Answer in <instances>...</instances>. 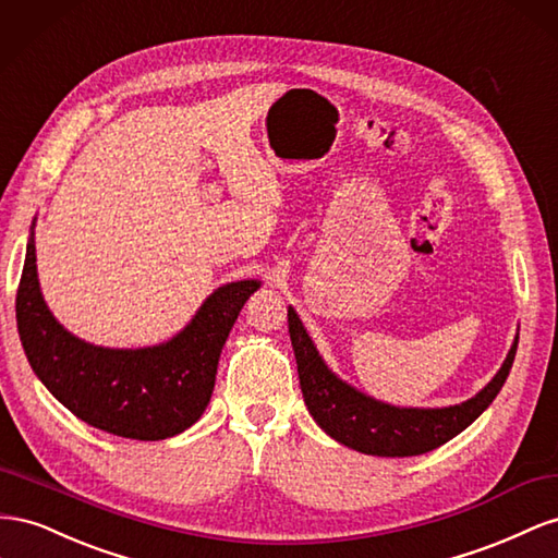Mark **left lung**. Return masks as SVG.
Masks as SVG:
<instances>
[{
	"label": "left lung",
	"mask_w": 558,
	"mask_h": 558,
	"mask_svg": "<svg viewBox=\"0 0 558 558\" xmlns=\"http://www.w3.org/2000/svg\"><path fill=\"white\" fill-rule=\"evenodd\" d=\"M288 325L296 355L301 392H304L306 407L315 423L329 437L341 441L343 447L384 458L421 456L463 433L496 400L509 369H512L519 343L517 337L496 378L472 400L447 409H397L380 404L372 397L341 384L325 367L323 357L317 355L304 325H301L292 308L288 311Z\"/></svg>",
	"instance_id": "obj_1"
}]
</instances>
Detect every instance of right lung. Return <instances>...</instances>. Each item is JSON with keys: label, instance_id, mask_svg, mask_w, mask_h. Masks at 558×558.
<instances>
[{"label": "right lung", "instance_id": "obj_1", "mask_svg": "<svg viewBox=\"0 0 558 558\" xmlns=\"http://www.w3.org/2000/svg\"><path fill=\"white\" fill-rule=\"evenodd\" d=\"M257 280L219 288L172 341L142 350L95 348L46 308L29 241L15 296L29 367L76 418L109 435L156 441L194 425L210 402L221 345Z\"/></svg>", "mask_w": 558, "mask_h": 558}]
</instances>
